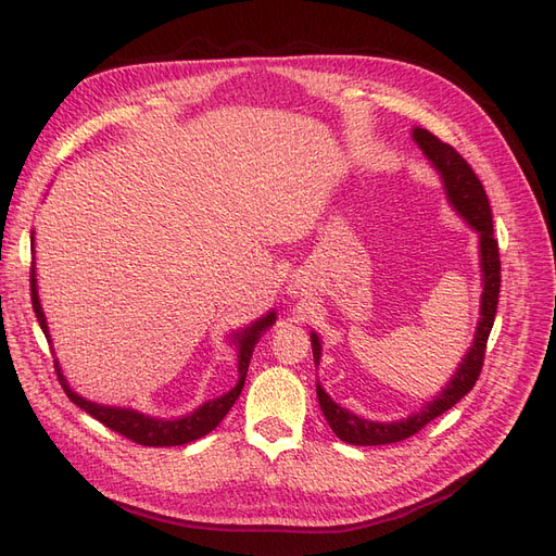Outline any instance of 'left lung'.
Wrapping results in <instances>:
<instances>
[{
	"instance_id": "8db88e82",
	"label": "left lung",
	"mask_w": 556,
	"mask_h": 556,
	"mask_svg": "<svg viewBox=\"0 0 556 556\" xmlns=\"http://www.w3.org/2000/svg\"><path fill=\"white\" fill-rule=\"evenodd\" d=\"M415 143L422 148L427 160L433 164V169L441 174L445 194L450 204L454 206L464 220L480 233V266H482V301H480V323L476 329V339L466 357L462 359L457 374L445 384V390L429 401L422 410L413 413L406 419L399 422H371V419L357 417L341 408L339 403H333L331 396L319 387L317 382V401L323 408L331 431L339 435L341 441L352 445H387L410 439L422 427H427L431 419L450 410L454 403L462 401L470 390L482 371L484 362V348L490 331L494 327L496 306H498V290H501V260H498V241L494 239V225H492V208L490 199L482 188L480 178L470 169L468 162L454 150L450 143H443L435 134L429 129L415 127L413 129ZM313 343V359L315 366L319 364V355H323V345L315 333H311Z\"/></svg>"
}]
</instances>
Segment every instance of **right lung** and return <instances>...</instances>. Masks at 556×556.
<instances>
[{"label":"right lung","instance_id":"1","mask_svg":"<svg viewBox=\"0 0 556 556\" xmlns=\"http://www.w3.org/2000/svg\"><path fill=\"white\" fill-rule=\"evenodd\" d=\"M31 241H35V237H31ZM29 292H31V308H35L39 325H41L46 339L50 343L46 315H43L39 292H37L35 262H31V271H29ZM274 323H276V313L271 311V313H266L264 317H260L257 323H252L250 327H245L243 331L233 333V343H237V348H239V382H237V387H231V390L227 394H223L220 399L206 401L204 406H199L190 415L178 417V419H160V417H150V415H143L139 410H131V408H113V406H102V403H92L88 399L78 396L72 390V387L66 384L58 362H55V371H58L60 384L64 387L66 396H70L78 408H83L88 415L99 419V422H102L104 427L125 435V439L139 443V445H148V447L185 445V443H192V441L201 439V435L211 433L217 425L223 422V417L231 410V406L237 403V399L243 390L252 350H255L260 336Z\"/></svg>","mask_w":556,"mask_h":556}]
</instances>
